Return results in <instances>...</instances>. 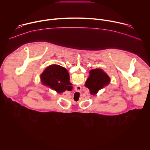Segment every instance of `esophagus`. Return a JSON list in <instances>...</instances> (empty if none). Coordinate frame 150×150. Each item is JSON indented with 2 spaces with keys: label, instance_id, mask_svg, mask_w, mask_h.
<instances>
[{
  "label": "esophagus",
  "instance_id": "obj_1",
  "mask_svg": "<svg viewBox=\"0 0 150 150\" xmlns=\"http://www.w3.org/2000/svg\"><path fill=\"white\" fill-rule=\"evenodd\" d=\"M80 88H81V87H80Z\"/></svg>",
  "mask_w": 150,
  "mask_h": 150
}]
</instances>
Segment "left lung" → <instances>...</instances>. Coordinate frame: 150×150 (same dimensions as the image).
<instances>
[{"label": "left lung", "instance_id": "obj_1", "mask_svg": "<svg viewBox=\"0 0 150 150\" xmlns=\"http://www.w3.org/2000/svg\"><path fill=\"white\" fill-rule=\"evenodd\" d=\"M90 76L85 82V87L90 90L93 95L96 94L98 90L110 82V78L100 69H93L90 72Z\"/></svg>", "mask_w": 150, "mask_h": 150}]
</instances>
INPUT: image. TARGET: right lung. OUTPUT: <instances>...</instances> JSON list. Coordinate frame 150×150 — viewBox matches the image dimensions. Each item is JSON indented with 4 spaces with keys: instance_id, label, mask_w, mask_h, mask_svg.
Segmentation results:
<instances>
[{
    "instance_id": "add662e5",
    "label": "right lung",
    "mask_w": 150,
    "mask_h": 150,
    "mask_svg": "<svg viewBox=\"0 0 150 150\" xmlns=\"http://www.w3.org/2000/svg\"><path fill=\"white\" fill-rule=\"evenodd\" d=\"M41 81L57 93L72 90V83L69 82V75L67 70L60 65H52L42 73Z\"/></svg>"
}]
</instances>
